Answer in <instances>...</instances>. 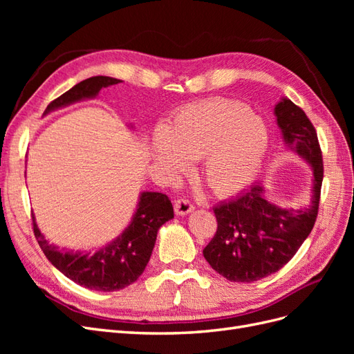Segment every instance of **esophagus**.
I'll list each match as a JSON object with an SVG mask.
<instances>
[{"mask_svg": "<svg viewBox=\"0 0 354 354\" xmlns=\"http://www.w3.org/2000/svg\"><path fill=\"white\" fill-rule=\"evenodd\" d=\"M195 209L194 203H192L189 199L186 198H181V199H177L174 202V211L177 216H187V214H190L192 211Z\"/></svg>", "mask_w": 354, "mask_h": 354, "instance_id": "obj_1", "label": "esophagus"}]
</instances>
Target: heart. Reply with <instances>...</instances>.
I'll use <instances>...</instances> for the list:
<instances>
[{"instance_id": "heart-1", "label": "heart", "mask_w": 354, "mask_h": 354, "mask_svg": "<svg viewBox=\"0 0 354 354\" xmlns=\"http://www.w3.org/2000/svg\"><path fill=\"white\" fill-rule=\"evenodd\" d=\"M269 147L261 118L229 100L186 106L152 140L156 164L185 173L187 160L202 159L201 177L212 194L229 196L259 176Z\"/></svg>"}]
</instances>
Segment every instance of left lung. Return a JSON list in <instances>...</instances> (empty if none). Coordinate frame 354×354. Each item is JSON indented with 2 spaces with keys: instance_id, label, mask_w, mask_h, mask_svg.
<instances>
[{
  "instance_id": "left-lung-1",
  "label": "left lung",
  "mask_w": 354,
  "mask_h": 354,
  "mask_svg": "<svg viewBox=\"0 0 354 354\" xmlns=\"http://www.w3.org/2000/svg\"><path fill=\"white\" fill-rule=\"evenodd\" d=\"M274 116L289 151L312 168V198L304 208H282L267 201L263 183H254L214 208L218 226L203 257L230 282L250 283L282 269L307 239L317 217L324 162L315 127L286 97L274 106Z\"/></svg>"
}]
</instances>
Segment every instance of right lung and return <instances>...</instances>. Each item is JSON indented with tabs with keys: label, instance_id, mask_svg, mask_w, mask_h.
Masks as SVG:
<instances>
[{
	"label": "right lung",
	"instance_id": "add662e5",
	"mask_svg": "<svg viewBox=\"0 0 354 354\" xmlns=\"http://www.w3.org/2000/svg\"><path fill=\"white\" fill-rule=\"evenodd\" d=\"M121 82L111 77H93L53 100L44 115L75 102L94 99L103 87ZM174 218L173 203L159 192H142L131 223L108 245L94 252L69 251L50 243L34 221V234L48 261L75 283L94 291L112 292L136 282L151 260L159 227Z\"/></svg>",
	"mask_w": 354,
	"mask_h": 354
}]
</instances>
